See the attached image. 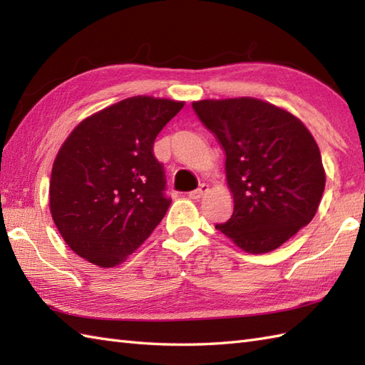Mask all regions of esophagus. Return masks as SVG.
Instances as JSON below:
<instances>
[{
  "instance_id": "1",
  "label": "esophagus",
  "mask_w": 365,
  "mask_h": 365,
  "mask_svg": "<svg viewBox=\"0 0 365 365\" xmlns=\"http://www.w3.org/2000/svg\"><path fill=\"white\" fill-rule=\"evenodd\" d=\"M208 191V187H207V185L205 183H202V185H200V187L197 188V190H195V191H191L190 192V195H188V197L190 199H195V200H197V199H200V197H202L204 195H205V192Z\"/></svg>"
}]
</instances>
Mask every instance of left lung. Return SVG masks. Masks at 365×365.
I'll return each instance as SVG.
<instances>
[{
	"label": "left lung",
	"instance_id": "1",
	"mask_svg": "<svg viewBox=\"0 0 365 365\" xmlns=\"http://www.w3.org/2000/svg\"><path fill=\"white\" fill-rule=\"evenodd\" d=\"M226 153L234 213L216 229L265 254L307 226L327 183L320 149L297 115L252 97L192 102Z\"/></svg>",
	"mask_w": 365,
	"mask_h": 365
}]
</instances>
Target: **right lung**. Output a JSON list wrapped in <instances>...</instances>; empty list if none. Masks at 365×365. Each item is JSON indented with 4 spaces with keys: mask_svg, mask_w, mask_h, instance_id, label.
<instances>
[{
    "mask_svg": "<svg viewBox=\"0 0 365 365\" xmlns=\"http://www.w3.org/2000/svg\"><path fill=\"white\" fill-rule=\"evenodd\" d=\"M185 102L128 97L81 120L54 158L50 212L80 257L111 268L125 262L170 205L153 143Z\"/></svg>",
    "mask_w": 365,
    "mask_h": 365,
    "instance_id": "right-lung-1",
    "label": "right lung"
}]
</instances>
